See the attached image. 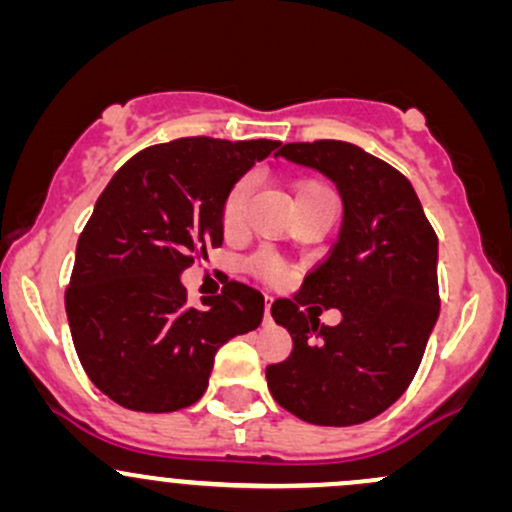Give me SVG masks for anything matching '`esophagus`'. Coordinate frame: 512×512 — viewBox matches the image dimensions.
<instances>
[{
	"label": "esophagus",
	"instance_id": "obj_1",
	"mask_svg": "<svg viewBox=\"0 0 512 512\" xmlns=\"http://www.w3.org/2000/svg\"><path fill=\"white\" fill-rule=\"evenodd\" d=\"M265 320L267 323H272V296H267L265 301Z\"/></svg>",
	"mask_w": 512,
	"mask_h": 512
}]
</instances>
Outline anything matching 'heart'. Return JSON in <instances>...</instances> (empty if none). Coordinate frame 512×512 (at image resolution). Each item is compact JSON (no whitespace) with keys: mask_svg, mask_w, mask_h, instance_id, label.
I'll use <instances>...</instances> for the list:
<instances>
[{"mask_svg":"<svg viewBox=\"0 0 512 512\" xmlns=\"http://www.w3.org/2000/svg\"><path fill=\"white\" fill-rule=\"evenodd\" d=\"M330 192L325 184L320 182H303L299 184V189H296V199H301V196H311V194H325ZM250 194H252V182L250 177H243L238 179V182L233 184V187L228 189L226 199H223V206H221V221L223 226L228 230H235L243 226L245 216H247V204H250ZM250 267L255 269L260 277H267V279H279L282 277V265H279L277 260H272V257H255V260L250 262Z\"/></svg>","mask_w":512,"mask_h":512,"instance_id":"b5f03b06","label":"heart"}]
</instances>
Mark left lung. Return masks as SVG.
<instances>
[{"instance_id":"left-lung-1","label":"left lung","mask_w":512,"mask_h":512,"mask_svg":"<svg viewBox=\"0 0 512 512\" xmlns=\"http://www.w3.org/2000/svg\"><path fill=\"white\" fill-rule=\"evenodd\" d=\"M333 179L338 243L294 299L272 303L291 355L267 367L274 401L313 425H357L384 413L413 381L440 313L437 235L413 184L345 140L286 143L279 153ZM320 307H340L320 326Z\"/></svg>"}]
</instances>
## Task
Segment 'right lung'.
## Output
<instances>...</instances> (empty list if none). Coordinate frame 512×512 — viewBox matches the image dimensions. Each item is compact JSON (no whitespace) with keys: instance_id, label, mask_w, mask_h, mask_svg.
Returning <instances> with one entry per match:
<instances>
[{"instance_id":"1","label":"right lung","mask_w":512,"mask_h":512,"mask_svg":"<svg viewBox=\"0 0 512 512\" xmlns=\"http://www.w3.org/2000/svg\"><path fill=\"white\" fill-rule=\"evenodd\" d=\"M279 140L179 138L111 177L77 240L65 291L72 342L101 393L128 411L172 413L204 396L218 347L262 323L265 296L228 282L187 303L194 255L221 247L228 189Z\"/></svg>"}]
</instances>
